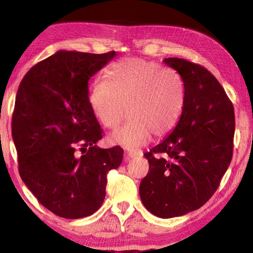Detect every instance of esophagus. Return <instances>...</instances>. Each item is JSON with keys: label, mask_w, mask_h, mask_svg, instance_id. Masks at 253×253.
<instances>
[{"label": "esophagus", "mask_w": 253, "mask_h": 253, "mask_svg": "<svg viewBox=\"0 0 253 253\" xmlns=\"http://www.w3.org/2000/svg\"><path fill=\"white\" fill-rule=\"evenodd\" d=\"M126 154V158H128V160H130V158H135L137 156H139L140 154L138 152H132V151H128V152H125Z\"/></svg>", "instance_id": "obj_1"}]
</instances>
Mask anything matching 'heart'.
<instances>
[{
    "label": "heart",
    "instance_id": "b5f03b06",
    "mask_svg": "<svg viewBox=\"0 0 253 253\" xmlns=\"http://www.w3.org/2000/svg\"><path fill=\"white\" fill-rule=\"evenodd\" d=\"M108 79L95 84L89 102L108 129L117 128L127 114L131 117L110 136L113 143L136 148L151 134L160 138L177 125L186 100L185 83L177 71L142 59H124L110 67Z\"/></svg>",
    "mask_w": 253,
    "mask_h": 253
}]
</instances>
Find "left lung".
<instances>
[{
    "mask_svg": "<svg viewBox=\"0 0 253 253\" xmlns=\"http://www.w3.org/2000/svg\"><path fill=\"white\" fill-rule=\"evenodd\" d=\"M164 63L185 83V107L174 130L144 154L149 170L139 195L152 214L169 219L200 209L217 190L232 160L235 122L232 102L211 72L179 58Z\"/></svg>",
    "mask_w": 253,
    "mask_h": 253,
    "instance_id": "left-lung-1",
    "label": "left lung"
}]
</instances>
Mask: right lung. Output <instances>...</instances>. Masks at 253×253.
I'll return each instance as SVG.
<instances>
[{"instance_id": "add662e5", "label": "right lung", "mask_w": 253, "mask_h": 253, "mask_svg": "<svg viewBox=\"0 0 253 253\" xmlns=\"http://www.w3.org/2000/svg\"><path fill=\"white\" fill-rule=\"evenodd\" d=\"M116 52L60 50L30 69L19 85L12 137L19 173L38 201L55 215L95 213L106 195L107 173L123 148H99L102 129L89 102L88 83Z\"/></svg>"}]
</instances>
